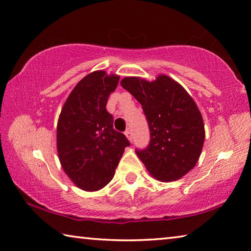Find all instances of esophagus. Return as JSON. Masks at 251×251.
<instances>
[{
  "label": "esophagus",
  "mask_w": 251,
  "mask_h": 251,
  "mask_svg": "<svg viewBox=\"0 0 251 251\" xmlns=\"http://www.w3.org/2000/svg\"><path fill=\"white\" fill-rule=\"evenodd\" d=\"M125 134L126 135V138L129 139L130 141L132 140V131H131V129H126V132H125Z\"/></svg>",
  "instance_id": "obj_1"
}]
</instances>
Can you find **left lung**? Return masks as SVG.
<instances>
[{
	"instance_id": "1",
	"label": "left lung",
	"mask_w": 251,
	"mask_h": 251,
	"mask_svg": "<svg viewBox=\"0 0 251 251\" xmlns=\"http://www.w3.org/2000/svg\"><path fill=\"white\" fill-rule=\"evenodd\" d=\"M121 86L141 103L150 127L149 146L135 151L139 158L160 181L180 179L196 166L205 138L195 100L180 84L164 74L153 82L125 77Z\"/></svg>"
}]
</instances>
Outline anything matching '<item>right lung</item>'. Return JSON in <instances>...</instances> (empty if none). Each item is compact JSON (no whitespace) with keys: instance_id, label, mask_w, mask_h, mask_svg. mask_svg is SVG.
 I'll use <instances>...</instances> for the list:
<instances>
[{"instance_id":"add662e5","label":"right lung","mask_w":251,"mask_h":251,"mask_svg":"<svg viewBox=\"0 0 251 251\" xmlns=\"http://www.w3.org/2000/svg\"><path fill=\"white\" fill-rule=\"evenodd\" d=\"M120 76L95 71L79 81L61 110L56 126V148L65 174L75 186L97 191L111 181L125 149V134L113 129L106 109Z\"/></svg>"}]
</instances>
